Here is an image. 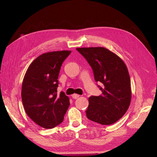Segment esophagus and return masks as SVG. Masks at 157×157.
Segmentation results:
<instances>
[{
    "instance_id": "esophagus-1",
    "label": "esophagus",
    "mask_w": 157,
    "mask_h": 157,
    "mask_svg": "<svg viewBox=\"0 0 157 157\" xmlns=\"http://www.w3.org/2000/svg\"><path fill=\"white\" fill-rule=\"evenodd\" d=\"M79 94H74L72 95V98H73V99H77V98H79Z\"/></svg>"
}]
</instances>
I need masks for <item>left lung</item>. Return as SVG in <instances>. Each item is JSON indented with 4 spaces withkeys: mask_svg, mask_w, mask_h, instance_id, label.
<instances>
[{
    "mask_svg": "<svg viewBox=\"0 0 157 157\" xmlns=\"http://www.w3.org/2000/svg\"><path fill=\"white\" fill-rule=\"evenodd\" d=\"M90 65L101 95L92 96L86 111L88 119L101 125H111L125 115L132 97L128 68L122 59L103 47L76 48Z\"/></svg>",
    "mask_w": 157,
    "mask_h": 157,
    "instance_id": "8db88e82",
    "label": "left lung"
}]
</instances>
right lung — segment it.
<instances>
[{
	"label": "right lung",
	"mask_w": 157,
	"mask_h": 157,
	"mask_svg": "<svg viewBox=\"0 0 157 157\" xmlns=\"http://www.w3.org/2000/svg\"><path fill=\"white\" fill-rule=\"evenodd\" d=\"M71 51L44 53L33 61L26 71L21 88L25 113L43 128L51 129L61 123L69 106L65 92L57 94L59 74L62 63Z\"/></svg>",
	"instance_id": "right-lung-1"
}]
</instances>
